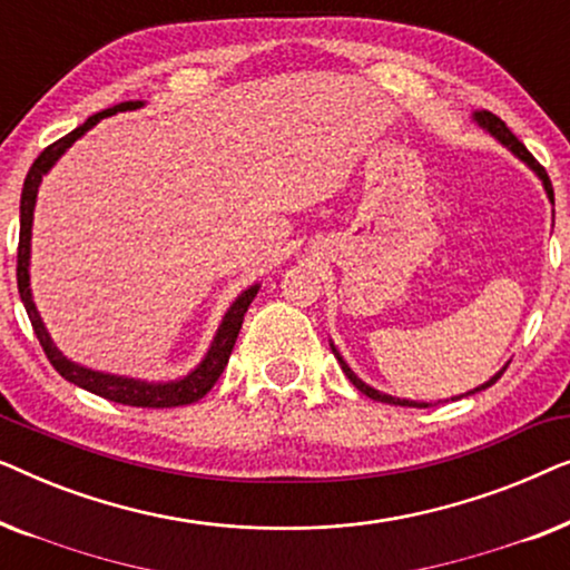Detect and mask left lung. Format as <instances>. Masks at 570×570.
Here are the masks:
<instances>
[{
    "instance_id": "1",
    "label": "left lung",
    "mask_w": 570,
    "mask_h": 570,
    "mask_svg": "<svg viewBox=\"0 0 570 570\" xmlns=\"http://www.w3.org/2000/svg\"><path fill=\"white\" fill-rule=\"evenodd\" d=\"M474 124H478V127L482 129V131H488L490 137H495L498 142H501L505 150H509L511 155H517V158L524 163V166H529V170H534V176L540 178L542 181V186H544V194H548V199L552 202V184H550V178H548V174H544V168L540 166V163H537L534 158H532V153L527 150L524 145L519 142L517 137L511 135V129L505 127V124L498 119L495 114H490V111H480V114H474ZM552 205H556V202H552ZM330 347H332V353H334V357H337L340 361V365H342V371H345V376L353 381V386L357 389V392H363L365 396H371V400H376V402H386V404H396V407H431L433 402H415V400H400V396H392V394H384V392H379V389H373V386H368L365 384L363 379H357V373L350 368V365L345 363V357L340 355V350L334 347V342L330 340ZM503 371H505V365L501 371L495 373V376H490L485 384H480V386H474V389H470V392H464V394H459V396H472V394H478V392H485L488 386H493L498 379L503 376ZM459 396H451V400H459ZM449 402V400H446Z\"/></svg>"
}]
</instances>
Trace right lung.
I'll return each instance as SVG.
<instances>
[{"mask_svg":"<svg viewBox=\"0 0 570 570\" xmlns=\"http://www.w3.org/2000/svg\"><path fill=\"white\" fill-rule=\"evenodd\" d=\"M145 100H124V104H116L106 111L92 114L82 127L69 131L67 137H61L59 142L38 155L33 166H30L26 184H22V197H20V246H18V291L20 301L28 311L30 324H33V332L38 342H41L46 357H49L53 368H57L61 376H65L69 384L85 389V392L104 396V400L129 404V407H181V404H191L205 396L209 389L215 386V381L220 379V373L228 365V357L233 353V345H236V337L240 332V324H244V314L252 306V301L259 293V283L248 285L244 293L238 295L236 301L230 303L228 311H225L220 318V326H217L213 342H209L207 353L202 361L194 365V368L186 373V376L170 379V381H147V379H135V376H119V373L108 371H96L88 368V365L75 363L72 357H67L57 347V342L51 340L49 330H46L41 314H38L33 291H30V238H33V213H36V199H38V186H41L43 176L57 166L61 155H65L69 147H72L77 139L88 135V131L96 127L100 119H108L114 114L124 111H137L142 108Z\"/></svg>","mask_w":570,"mask_h":570,"instance_id":"obj_1","label":"right lung"}]
</instances>
